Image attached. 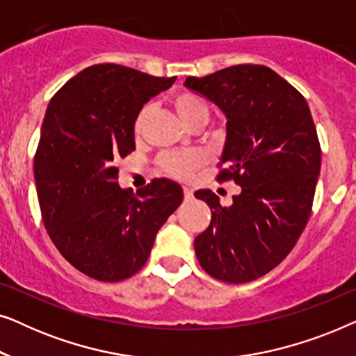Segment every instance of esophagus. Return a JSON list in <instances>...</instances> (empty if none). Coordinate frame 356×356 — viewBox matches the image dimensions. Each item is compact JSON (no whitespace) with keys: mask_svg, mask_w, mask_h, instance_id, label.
Segmentation results:
<instances>
[{"mask_svg":"<svg viewBox=\"0 0 356 356\" xmlns=\"http://www.w3.org/2000/svg\"><path fill=\"white\" fill-rule=\"evenodd\" d=\"M183 193H184V199H186V201H191V199H193V189L188 188V186H184L183 188Z\"/></svg>","mask_w":356,"mask_h":356,"instance_id":"obj_1","label":"esophagus"}]
</instances>
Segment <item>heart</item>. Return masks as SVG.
<instances>
[{
	"label": "heart",
	"instance_id": "heart-1",
	"mask_svg": "<svg viewBox=\"0 0 356 356\" xmlns=\"http://www.w3.org/2000/svg\"><path fill=\"white\" fill-rule=\"evenodd\" d=\"M173 106L177 110L179 120L184 124H191L194 120L207 116L209 118V106L201 97L191 92H181V94L175 95ZM149 113V108L145 106L136 116L134 121V131L136 134H139L143 131L145 116ZM160 165L168 175H172L175 178H189L196 170L202 165V155L199 152H177V154H165L160 159Z\"/></svg>",
	"mask_w": 356,
	"mask_h": 356
}]
</instances>
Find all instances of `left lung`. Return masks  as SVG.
<instances>
[{"mask_svg":"<svg viewBox=\"0 0 356 356\" xmlns=\"http://www.w3.org/2000/svg\"><path fill=\"white\" fill-rule=\"evenodd\" d=\"M184 86L225 115L218 181L241 193L223 207L211 189L194 193L211 207V225L194 251L209 275L228 284L259 279L293 250L308 223L321 145L305 97L267 66L238 65Z\"/></svg>","mask_w":356,"mask_h":356,"instance_id":"1","label":"left lung"}]
</instances>
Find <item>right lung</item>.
<instances>
[{"label":"right lung","instance_id":"right-lung-1","mask_svg":"<svg viewBox=\"0 0 356 356\" xmlns=\"http://www.w3.org/2000/svg\"><path fill=\"white\" fill-rule=\"evenodd\" d=\"M173 82L95 65L67 81L47 106L33 159L43 223L63 257L92 279L120 282L140 270L159 230L183 202L172 179H154L136 194L116 181V162L136 149V116Z\"/></svg>","mask_w":356,"mask_h":356}]
</instances>
